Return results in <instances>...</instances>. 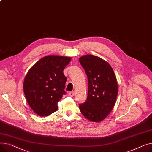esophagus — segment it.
I'll return each mask as SVG.
<instances>
[{
  "mask_svg": "<svg viewBox=\"0 0 152 152\" xmlns=\"http://www.w3.org/2000/svg\"><path fill=\"white\" fill-rule=\"evenodd\" d=\"M69 95L70 97H74V95H75V92H74V91L69 92Z\"/></svg>",
  "mask_w": 152,
  "mask_h": 152,
  "instance_id": "34e87169",
  "label": "esophagus"
}]
</instances>
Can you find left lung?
Listing matches in <instances>:
<instances>
[{
  "label": "left lung",
  "mask_w": 152,
  "mask_h": 152,
  "mask_svg": "<svg viewBox=\"0 0 152 152\" xmlns=\"http://www.w3.org/2000/svg\"><path fill=\"white\" fill-rule=\"evenodd\" d=\"M79 60L88 79L87 98L79 105V110L89 121L100 122L115 105L118 92L116 76L110 64L97 56L86 55Z\"/></svg>",
  "instance_id": "8db88e82"
}]
</instances>
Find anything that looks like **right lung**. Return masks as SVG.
<instances>
[{"instance_id": "1", "label": "right lung", "mask_w": 152, "mask_h": 152, "mask_svg": "<svg viewBox=\"0 0 152 152\" xmlns=\"http://www.w3.org/2000/svg\"><path fill=\"white\" fill-rule=\"evenodd\" d=\"M71 58L48 55L37 61L26 74L23 91L31 108L40 116L58 110L57 103L65 94L66 77L63 70Z\"/></svg>"}]
</instances>
